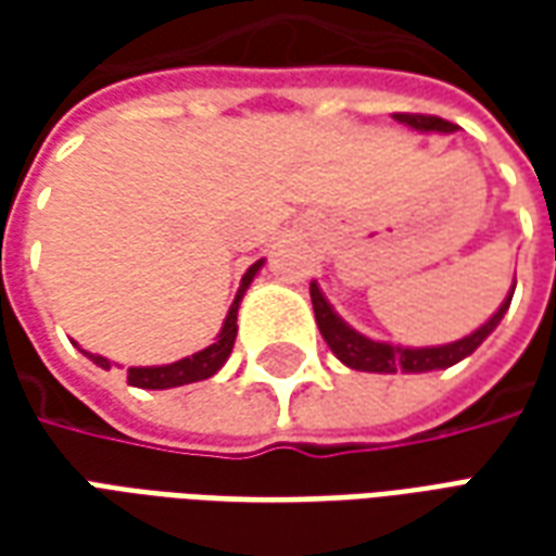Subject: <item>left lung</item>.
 <instances>
[{
    "mask_svg": "<svg viewBox=\"0 0 556 556\" xmlns=\"http://www.w3.org/2000/svg\"><path fill=\"white\" fill-rule=\"evenodd\" d=\"M399 125H408L419 134H453L450 122H443L438 115H419V113H396L393 115ZM515 286L506 294V301L501 303V309L491 315L489 321L482 327H477L470 337L455 339V342H446V345H426V349H405V345H390V342H375V339L363 337L354 327L339 318L337 309L327 303V298L318 289V282H309V298H313L315 321H318V330L321 337L330 345V351L337 354L339 361L345 363L349 369H357V372H434V369H450L458 361L470 357L473 351L491 337V330L501 325V318L509 309L513 303Z\"/></svg>",
    "mask_w": 556,
    "mask_h": 556,
    "instance_id": "1",
    "label": "left lung"
}]
</instances>
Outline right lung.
<instances>
[{
  "label": "right lung",
  "mask_w": 556,
  "mask_h": 556,
  "mask_svg": "<svg viewBox=\"0 0 556 556\" xmlns=\"http://www.w3.org/2000/svg\"><path fill=\"white\" fill-rule=\"evenodd\" d=\"M265 265V258H258L255 265L247 267V274L241 277V289L235 294V301L229 306V315H226V321L219 327L217 339L207 345V349L195 351L193 357H181V361L166 363V366H130L127 369V384L139 387V390H169V387H184V384H193V381H205L211 375H217L223 369V363L229 361L231 349H235V337H238V309H241V301L247 289H250V282L255 279V274L262 270ZM83 351V349H79ZM86 357H89L94 366H101V369H110L113 363L101 357V354H91V351H83Z\"/></svg>",
  "instance_id": "1"
}]
</instances>
